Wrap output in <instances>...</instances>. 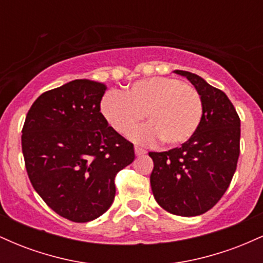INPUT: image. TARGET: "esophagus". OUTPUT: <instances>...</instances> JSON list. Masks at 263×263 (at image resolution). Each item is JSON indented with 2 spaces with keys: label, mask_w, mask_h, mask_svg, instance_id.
<instances>
[{
  "label": "esophagus",
  "mask_w": 263,
  "mask_h": 263,
  "mask_svg": "<svg viewBox=\"0 0 263 263\" xmlns=\"http://www.w3.org/2000/svg\"><path fill=\"white\" fill-rule=\"evenodd\" d=\"M135 153H136V156H142V155H146V151H144L143 148H141V147L135 146Z\"/></svg>",
  "instance_id": "obj_1"
}]
</instances>
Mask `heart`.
<instances>
[{"label":"heart","instance_id":"b5f03b06","mask_svg":"<svg viewBox=\"0 0 263 263\" xmlns=\"http://www.w3.org/2000/svg\"><path fill=\"white\" fill-rule=\"evenodd\" d=\"M102 116L119 134L125 135L143 119L148 123L129 137L144 144L162 140L168 147L185 143L194 136L203 119V101L195 87L173 78L138 80L123 95L108 92L100 104Z\"/></svg>","mask_w":263,"mask_h":263}]
</instances>
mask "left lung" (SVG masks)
<instances>
[{
	"mask_svg": "<svg viewBox=\"0 0 263 263\" xmlns=\"http://www.w3.org/2000/svg\"><path fill=\"white\" fill-rule=\"evenodd\" d=\"M174 73L185 77L200 93L203 119L182 147L149 152L155 164L151 188L168 213L197 216L210 210L230 185L240 155V117L224 91L197 74Z\"/></svg>",
	"mask_w": 263,
	"mask_h": 263,
	"instance_id": "left-lung-1",
	"label": "left lung"
}]
</instances>
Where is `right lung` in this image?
<instances>
[{
	"label": "right lung",
	"instance_id": "1",
	"mask_svg": "<svg viewBox=\"0 0 263 263\" xmlns=\"http://www.w3.org/2000/svg\"><path fill=\"white\" fill-rule=\"evenodd\" d=\"M106 86L78 79L42 93L22 129L33 188L50 209L74 222L101 216L112 204L115 177L135 159L134 144L100 112Z\"/></svg>",
	"mask_w": 263,
	"mask_h": 263
}]
</instances>
